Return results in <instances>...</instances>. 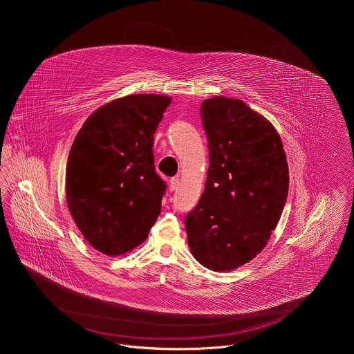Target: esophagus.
<instances>
[{"label": "esophagus", "mask_w": 354, "mask_h": 354, "mask_svg": "<svg viewBox=\"0 0 354 354\" xmlns=\"http://www.w3.org/2000/svg\"><path fill=\"white\" fill-rule=\"evenodd\" d=\"M178 185H180V178L178 177H173L169 183V187H170V191H177L178 189Z\"/></svg>", "instance_id": "obj_1"}]
</instances>
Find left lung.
<instances>
[{"mask_svg":"<svg viewBox=\"0 0 354 354\" xmlns=\"http://www.w3.org/2000/svg\"><path fill=\"white\" fill-rule=\"evenodd\" d=\"M209 167L202 198L185 218L194 257L232 271L267 245L289 191V166L274 125L241 100L202 103Z\"/></svg>","mask_w":354,"mask_h":354,"instance_id":"1","label":"left lung"}]
</instances>
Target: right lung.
<instances>
[{
  "mask_svg": "<svg viewBox=\"0 0 354 354\" xmlns=\"http://www.w3.org/2000/svg\"><path fill=\"white\" fill-rule=\"evenodd\" d=\"M171 102L127 95L97 109L77 132L66 163L69 212L97 251L120 256L140 245L166 184L155 173L153 133Z\"/></svg>",
  "mask_w": 354,
  "mask_h": 354,
  "instance_id": "right-lung-1",
  "label": "right lung"
}]
</instances>
